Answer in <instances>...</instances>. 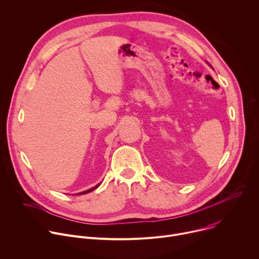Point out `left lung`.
Masks as SVG:
<instances>
[{
    "label": "left lung",
    "instance_id": "8db88e82",
    "mask_svg": "<svg viewBox=\"0 0 259 259\" xmlns=\"http://www.w3.org/2000/svg\"><path fill=\"white\" fill-rule=\"evenodd\" d=\"M211 67H212V66H211Z\"/></svg>",
    "mask_w": 259,
    "mask_h": 259
}]
</instances>
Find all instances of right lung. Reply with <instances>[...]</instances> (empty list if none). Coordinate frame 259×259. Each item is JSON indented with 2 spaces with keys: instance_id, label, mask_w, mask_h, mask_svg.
<instances>
[{
  "instance_id": "right-lung-1",
  "label": "right lung",
  "mask_w": 259,
  "mask_h": 259,
  "mask_svg": "<svg viewBox=\"0 0 259 259\" xmlns=\"http://www.w3.org/2000/svg\"><path fill=\"white\" fill-rule=\"evenodd\" d=\"M100 185H101V183H100V184H98V185H96L95 187H92L91 189H88V190H85V191L79 192V193H77V194H78V195H80V194H86V193H89V192H92V191H94L96 188H98Z\"/></svg>"
}]
</instances>
